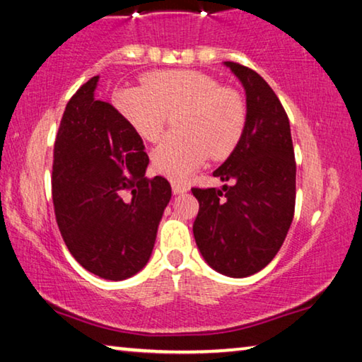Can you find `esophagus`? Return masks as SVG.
Masks as SVG:
<instances>
[{
	"instance_id": "1",
	"label": "esophagus",
	"mask_w": 362,
	"mask_h": 362,
	"mask_svg": "<svg viewBox=\"0 0 362 362\" xmlns=\"http://www.w3.org/2000/svg\"><path fill=\"white\" fill-rule=\"evenodd\" d=\"M170 187H172V192H174V195H180V193L188 192V187L179 182H170Z\"/></svg>"
}]
</instances>
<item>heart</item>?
I'll list each match as a JSON object with an SVG mask.
<instances>
[{
    "mask_svg": "<svg viewBox=\"0 0 362 362\" xmlns=\"http://www.w3.org/2000/svg\"><path fill=\"white\" fill-rule=\"evenodd\" d=\"M113 105L146 141H156L167 115L177 113L174 128L179 133L165 136L151 154L154 169L175 182H185L208 154L213 159L233 154L247 125L242 95L195 69L151 73L143 86L117 89Z\"/></svg>",
    "mask_w": 362,
    "mask_h": 362,
    "instance_id": "1",
    "label": "heart"
}]
</instances>
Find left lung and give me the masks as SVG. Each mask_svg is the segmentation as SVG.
<instances>
[{
    "label": "left lung",
    "instance_id": "1",
    "mask_svg": "<svg viewBox=\"0 0 362 362\" xmlns=\"http://www.w3.org/2000/svg\"><path fill=\"white\" fill-rule=\"evenodd\" d=\"M244 86L247 125L239 146L213 172L233 185L192 188L193 235L206 263L230 278L260 272L281 249L294 218L296 160L288 115L253 69L224 62Z\"/></svg>",
    "mask_w": 362,
    "mask_h": 362
}]
</instances>
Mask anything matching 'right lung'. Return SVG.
Here are the masks:
<instances>
[{
  "instance_id": "obj_1",
  "label": "right lung",
  "mask_w": 362,
  "mask_h": 362,
  "mask_svg": "<svg viewBox=\"0 0 362 362\" xmlns=\"http://www.w3.org/2000/svg\"><path fill=\"white\" fill-rule=\"evenodd\" d=\"M97 81L81 86L64 109L52 198L69 253L88 272L120 281L148 263L172 190L164 177H144L143 139L115 107L94 99Z\"/></svg>"
}]
</instances>
